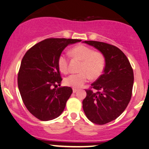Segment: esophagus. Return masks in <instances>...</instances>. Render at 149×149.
Listing matches in <instances>:
<instances>
[{
  "label": "esophagus",
  "mask_w": 149,
  "mask_h": 149,
  "mask_svg": "<svg viewBox=\"0 0 149 149\" xmlns=\"http://www.w3.org/2000/svg\"><path fill=\"white\" fill-rule=\"evenodd\" d=\"M77 91H78V89H77V88H72V92H73V93H76V92Z\"/></svg>",
  "instance_id": "esophagus-1"
}]
</instances>
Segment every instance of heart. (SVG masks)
Returning a JSON list of instances; mask_svg holds the SVG:
<instances>
[{
	"mask_svg": "<svg viewBox=\"0 0 149 149\" xmlns=\"http://www.w3.org/2000/svg\"><path fill=\"white\" fill-rule=\"evenodd\" d=\"M70 54L72 57L81 61L79 71L66 77L65 83L73 88H80L88 81L90 77L97 79L102 74L105 67V58L99 51H94L86 45H77L71 49ZM69 60L65 54H61L57 59V65L61 72H68Z\"/></svg>",
	"mask_w": 149,
	"mask_h": 149,
	"instance_id": "b5f03b06",
	"label": "heart"
}]
</instances>
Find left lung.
I'll use <instances>...</instances> for the list:
<instances>
[{
    "label": "left lung",
    "instance_id": "left-lung-1",
    "mask_svg": "<svg viewBox=\"0 0 149 149\" xmlns=\"http://www.w3.org/2000/svg\"><path fill=\"white\" fill-rule=\"evenodd\" d=\"M84 43L99 49L105 58L104 73L86 90L87 95L82 102L87 118L103 125L117 119L129 104L133 70L124 53L115 45L95 41Z\"/></svg>",
    "mask_w": 149,
    "mask_h": 149
}]
</instances>
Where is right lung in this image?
<instances>
[{"instance_id":"add662e5","label":"right lung","mask_w":149,"mask_h":149,"mask_svg":"<svg viewBox=\"0 0 149 149\" xmlns=\"http://www.w3.org/2000/svg\"><path fill=\"white\" fill-rule=\"evenodd\" d=\"M80 41L46 38L24 55L18 73V89L25 107L40 120H52L63 111L72 89L66 86L56 88L62 81L57 59L65 47Z\"/></svg>"}]
</instances>
